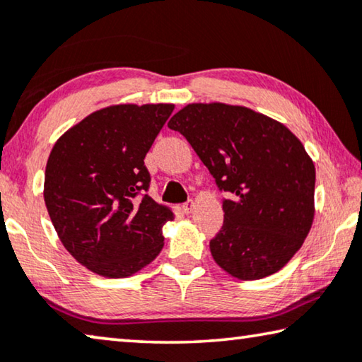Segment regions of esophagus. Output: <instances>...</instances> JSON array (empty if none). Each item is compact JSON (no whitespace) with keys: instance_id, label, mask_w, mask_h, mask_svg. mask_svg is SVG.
<instances>
[{"instance_id":"34e87169","label":"esophagus","mask_w":362,"mask_h":362,"mask_svg":"<svg viewBox=\"0 0 362 362\" xmlns=\"http://www.w3.org/2000/svg\"><path fill=\"white\" fill-rule=\"evenodd\" d=\"M193 208H194L193 199H188L187 203H183V204H182V209H183V212H185V214H190V212L193 211Z\"/></svg>"}]
</instances>
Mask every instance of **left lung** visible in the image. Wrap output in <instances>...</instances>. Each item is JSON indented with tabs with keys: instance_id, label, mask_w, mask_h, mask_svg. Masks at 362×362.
<instances>
[{
	"instance_id": "1",
	"label": "left lung",
	"mask_w": 362,
	"mask_h": 362,
	"mask_svg": "<svg viewBox=\"0 0 362 362\" xmlns=\"http://www.w3.org/2000/svg\"><path fill=\"white\" fill-rule=\"evenodd\" d=\"M214 177L223 223L209 242L219 266L240 280L282 269L314 219L315 169L303 143L264 114L243 106L188 105L169 120Z\"/></svg>"
}]
</instances>
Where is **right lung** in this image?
<instances>
[{"instance_id": "add662e5", "label": "right lung", "mask_w": 362, "mask_h": 362, "mask_svg": "<svg viewBox=\"0 0 362 362\" xmlns=\"http://www.w3.org/2000/svg\"><path fill=\"white\" fill-rule=\"evenodd\" d=\"M174 105L100 109L54 143L45 204L64 248L103 277H129L164 246L169 208L146 194L145 156Z\"/></svg>"}]
</instances>
